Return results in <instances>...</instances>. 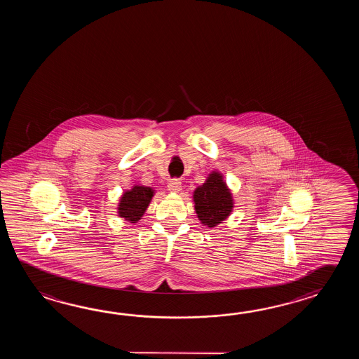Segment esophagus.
I'll return each instance as SVG.
<instances>
[{"label":"esophagus","instance_id":"1","mask_svg":"<svg viewBox=\"0 0 359 359\" xmlns=\"http://www.w3.org/2000/svg\"><path fill=\"white\" fill-rule=\"evenodd\" d=\"M168 190L170 191V192H178V191L182 190V184H181V181H180L178 178L169 180Z\"/></svg>","mask_w":359,"mask_h":359}]
</instances>
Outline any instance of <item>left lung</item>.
Returning a JSON list of instances; mask_svg holds the SVG:
<instances>
[{
  "instance_id": "1",
  "label": "left lung",
  "mask_w": 359,
  "mask_h": 359,
  "mask_svg": "<svg viewBox=\"0 0 359 359\" xmlns=\"http://www.w3.org/2000/svg\"><path fill=\"white\" fill-rule=\"evenodd\" d=\"M194 203L198 219L208 227L224 221L233 208L232 195L218 172H212L205 183L194 191Z\"/></svg>"
}]
</instances>
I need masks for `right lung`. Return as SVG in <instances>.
Instances as JSON below:
<instances>
[{
    "instance_id": "add662e5",
    "label": "right lung",
    "mask_w": 359,
    "mask_h": 359,
    "mask_svg": "<svg viewBox=\"0 0 359 359\" xmlns=\"http://www.w3.org/2000/svg\"><path fill=\"white\" fill-rule=\"evenodd\" d=\"M154 196L151 187L133 186V189L123 194L121 203L118 205L119 217L130 223H136L145 213L147 206Z\"/></svg>"
}]
</instances>
